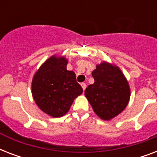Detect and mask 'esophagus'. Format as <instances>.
<instances>
[{
	"instance_id": "1",
	"label": "esophagus",
	"mask_w": 157,
	"mask_h": 157,
	"mask_svg": "<svg viewBox=\"0 0 157 157\" xmlns=\"http://www.w3.org/2000/svg\"><path fill=\"white\" fill-rule=\"evenodd\" d=\"M81 87H82V89H83V90H85L86 88V83H81Z\"/></svg>"
}]
</instances>
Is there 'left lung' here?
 I'll use <instances>...</instances> for the list:
<instances>
[{
    "instance_id": "left-lung-1",
    "label": "left lung",
    "mask_w": 157,
    "mask_h": 157,
    "mask_svg": "<svg viewBox=\"0 0 157 157\" xmlns=\"http://www.w3.org/2000/svg\"><path fill=\"white\" fill-rule=\"evenodd\" d=\"M92 76L94 83L86 89L85 95L96 115L109 121L120 114L129 103V83L118 67L107 62L97 65Z\"/></svg>"
}]
</instances>
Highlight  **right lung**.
Masks as SVG:
<instances>
[{
    "label": "right lung",
    "instance_id": "obj_1",
    "mask_svg": "<svg viewBox=\"0 0 157 157\" xmlns=\"http://www.w3.org/2000/svg\"><path fill=\"white\" fill-rule=\"evenodd\" d=\"M67 59L50 57L33 76L32 93L40 109L52 117L68 112L73 100L83 90L76 82V74L67 70Z\"/></svg>",
    "mask_w": 157,
    "mask_h": 157
}]
</instances>
